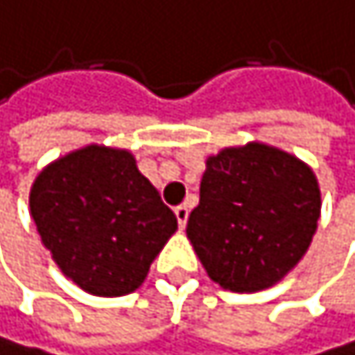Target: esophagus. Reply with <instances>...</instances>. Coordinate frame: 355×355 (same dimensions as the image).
Returning <instances> with one entry per match:
<instances>
[{"label": "esophagus", "instance_id": "esophagus-1", "mask_svg": "<svg viewBox=\"0 0 355 355\" xmlns=\"http://www.w3.org/2000/svg\"><path fill=\"white\" fill-rule=\"evenodd\" d=\"M174 216H176V220H179V226H181V228H185L187 218H189V207H187V205L176 207V209H174Z\"/></svg>", "mask_w": 355, "mask_h": 355}]
</instances>
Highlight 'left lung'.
Instances as JSON below:
<instances>
[{"mask_svg":"<svg viewBox=\"0 0 355 355\" xmlns=\"http://www.w3.org/2000/svg\"><path fill=\"white\" fill-rule=\"evenodd\" d=\"M319 213L315 174L293 155L265 144L224 148L207 159L187 237L213 282L252 293L297 265Z\"/></svg>","mask_w":355,"mask_h":355,"instance_id":"left-lung-1","label":"left lung"}]
</instances>
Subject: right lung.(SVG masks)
<instances>
[{
  "mask_svg": "<svg viewBox=\"0 0 355 355\" xmlns=\"http://www.w3.org/2000/svg\"><path fill=\"white\" fill-rule=\"evenodd\" d=\"M30 209L62 274L92 295H127L176 230V216L133 155L86 146L44 168Z\"/></svg>",
  "mask_w": 355,
  "mask_h": 355,
  "instance_id": "right-lung-1",
  "label": "right lung"
}]
</instances>
